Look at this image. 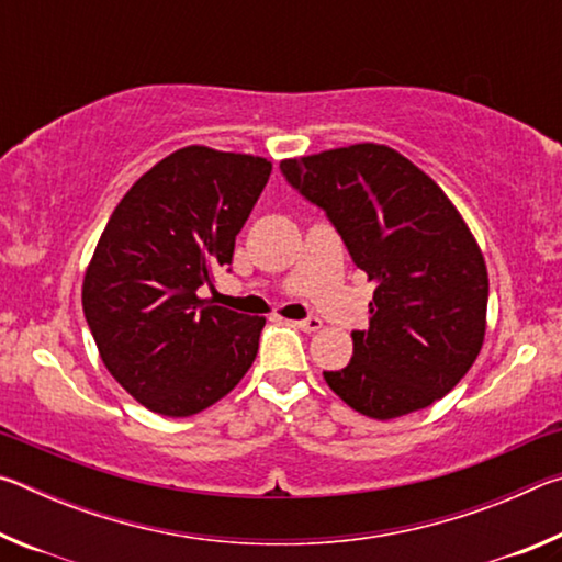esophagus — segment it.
Wrapping results in <instances>:
<instances>
[{
  "instance_id": "34e87169",
  "label": "esophagus",
  "mask_w": 562,
  "mask_h": 562,
  "mask_svg": "<svg viewBox=\"0 0 562 562\" xmlns=\"http://www.w3.org/2000/svg\"><path fill=\"white\" fill-rule=\"evenodd\" d=\"M294 325H297V329H302V331H317V329H322V319L319 317H304V319H297L294 322Z\"/></svg>"
}]
</instances>
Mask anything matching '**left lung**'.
Here are the masks:
<instances>
[{
  "mask_svg": "<svg viewBox=\"0 0 562 562\" xmlns=\"http://www.w3.org/2000/svg\"><path fill=\"white\" fill-rule=\"evenodd\" d=\"M280 170L376 282L369 327L351 331V361L325 372L331 392L379 422L449 394L486 335L488 272L443 190L376 144L290 158Z\"/></svg>",
  "mask_w": 562,
  "mask_h": 562,
  "instance_id": "left-lung-1",
  "label": "left lung"
}]
</instances>
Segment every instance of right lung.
I'll return each mask as SVG.
<instances>
[{
	"instance_id": "1",
	"label": "right lung",
	"mask_w": 562,
	"mask_h": 562,
	"mask_svg": "<svg viewBox=\"0 0 562 562\" xmlns=\"http://www.w3.org/2000/svg\"><path fill=\"white\" fill-rule=\"evenodd\" d=\"M272 164L188 146L140 176L111 213L83 278V315L111 376L160 416H193L252 367L262 317L201 300L233 262Z\"/></svg>"
}]
</instances>
